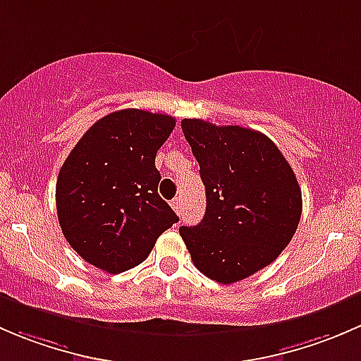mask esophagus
I'll return each instance as SVG.
<instances>
[{"mask_svg":"<svg viewBox=\"0 0 361 361\" xmlns=\"http://www.w3.org/2000/svg\"><path fill=\"white\" fill-rule=\"evenodd\" d=\"M171 206H173V209L176 211L178 214H181V211H183V201H181V197H176L171 201Z\"/></svg>","mask_w":361,"mask_h":361,"instance_id":"34e87169","label":"esophagus"}]
</instances>
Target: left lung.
<instances>
[{"label":"left lung","mask_w":361,"mask_h":361,"mask_svg":"<svg viewBox=\"0 0 361 361\" xmlns=\"http://www.w3.org/2000/svg\"><path fill=\"white\" fill-rule=\"evenodd\" d=\"M206 187V214L180 227L195 267L224 285L267 267L292 241L302 192L279 148L258 130L181 120Z\"/></svg>","instance_id":"obj_1"}]
</instances>
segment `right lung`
<instances>
[{
  "label": "right lung",
  "instance_id": "right-lung-1",
  "mask_svg": "<svg viewBox=\"0 0 361 361\" xmlns=\"http://www.w3.org/2000/svg\"><path fill=\"white\" fill-rule=\"evenodd\" d=\"M176 120L145 110L97 120L64 160L56 185L59 225L73 250L110 274L140 265L180 218L159 195L155 155Z\"/></svg>",
  "mask_w": 361,
  "mask_h": 361
}]
</instances>
